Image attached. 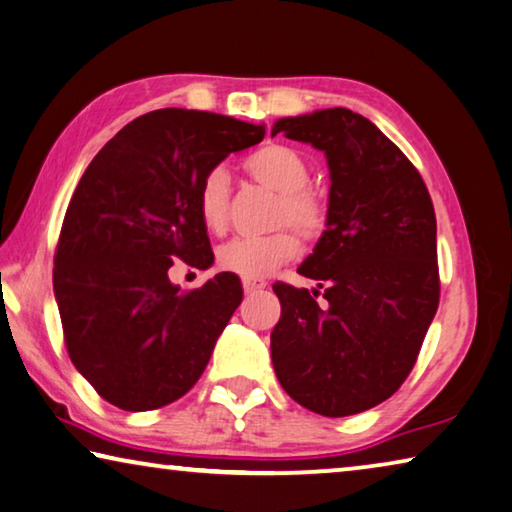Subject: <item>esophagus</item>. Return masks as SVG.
<instances>
[{
  "mask_svg": "<svg viewBox=\"0 0 512 512\" xmlns=\"http://www.w3.org/2000/svg\"><path fill=\"white\" fill-rule=\"evenodd\" d=\"M266 289V280H253V278H243V291L246 294H255V291Z\"/></svg>",
  "mask_w": 512,
  "mask_h": 512,
  "instance_id": "esophagus-1",
  "label": "esophagus"
}]
</instances>
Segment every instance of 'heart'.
<instances>
[{"label": "heart", "mask_w": 512, "mask_h": 512, "mask_svg": "<svg viewBox=\"0 0 512 512\" xmlns=\"http://www.w3.org/2000/svg\"><path fill=\"white\" fill-rule=\"evenodd\" d=\"M243 170L255 182L278 193L271 209L269 234L237 237L218 248V264L241 278L262 280L300 253V240L319 241L330 225L328 202L310 189V166L303 154L289 145L271 143L255 150L243 161ZM230 177L225 168L214 166L200 177L196 209L200 223L209 232L221 234L227 227Z\"/></svg>", "instance_id": "b5f03b06"}]
</instances>
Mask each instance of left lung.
I'll use <instances>...</instances> for the list:
<instances>
[{
  "label": "left lung",
  "mask_w": 512,
  "mask_h": 512,
  "mask_svg": "<svg viewBox=\"0 0 512 512\" xmlns=\"http://www.w3.org/2000/svg\"><path fill=\"white\" fill-rule=\"evenodd\" d=\"M278 132L326 152L332 184L330 225L298 269L329 303L275 282V376L316 415H358L403 385L437 312L433 200L412 161L351 109L282 118Z\"/></svg>",
  "instance_id": "left-lung-1"
}]
</instances>
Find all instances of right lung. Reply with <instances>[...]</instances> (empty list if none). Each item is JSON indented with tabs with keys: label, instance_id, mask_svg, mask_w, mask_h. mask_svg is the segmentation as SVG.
<instances>
[{
	"label": "right lung",
	"instance_id": "obj_1",
	"mask_svg": "<svg viewBox=\"0 0 512 512\" xmlns=\"http://www.w3.org/2000/svg\"><path fill=\"white\" fill-rule=\"evenodd\" d=\"M262 139V125L159 109L120 129L81 175L56 243L54 296L72 364L116 408H164L205 371L241 280L218 273L182 291L168 269L214 262L198 182Z\"/></svg>",
	"mask_w": 512,
	"mask_h": 512
}]
</instances>
